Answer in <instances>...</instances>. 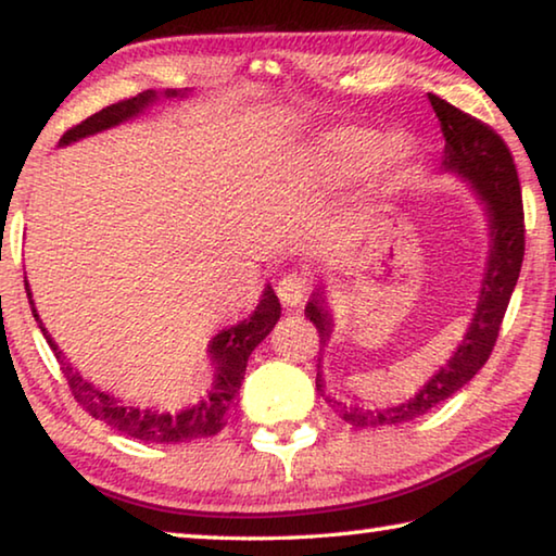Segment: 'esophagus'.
<instances>
[{"label": "esophagus", "mask_w": 556, "mask_h": 556, "mask_svg": "<svg viewBox=\"0 0 556 556\" xmlns=\"http://www.w3.org/2000/svg\"><path fill=\"white\" fill-rule=\"evenodd\" d=\"M278 298L280 303L286 307H300L303 305V300L307 298V280L303 276H298V273H290L283 280L278 283Z\"/></svg>", "instance_id": "1"}]
</instances>
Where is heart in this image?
Instances as JSON below:
<instances>
[{"mask_svg":"<svg viewBox=\"0 0 556 556\" xmlns=\"http://www.w3.org/2000/svg\"><path fill=\"white\" fill-rule=\"evenodd\" d=\"M381 150V138L367 130H332L330 135L320 138L311 152V169L330 181H348L354 177H362L369 169L371 160L377 157ZM406 142L391 140L389 152L404 154Z\"/></svg>","mask_w":556,"mask_h":556,"instance_id":"heart-1","label":"heart"}]
</instances>
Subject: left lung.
<instances>
[{
	"mask_svg": "<svg viewBox=\"0 0 556 556\" xmlns=\"http://www.w3.org/2000/svg\"><path fill=\"white\" fill-rule=\"evenodd\" d=\"M429 100L445 138L441 172H448V175H456L463 181H468L485 208L490 239L485 276L483 283H480L476 313H472V320L456 352H453V357L408 402L387 408L342 404L340 399L327 394L320 362L327 342L332 338L334 320L330 305H327L325 288L320 286L315 290L311 303L305 305V317H311V323L320 332V359H317L315 379L317 394L325 396V402L344 421L357 426V429H367V426H375L377 429V426L414 421V418L424 416L433 406H439L445 399L456 394L458 389L466 387L478 375L495 348L500 325H503L509 295H513L517 278H520L525 258L522 192L507 144L493 127L458 111L456 105L445 103L443 98L429 93Z\"/></svg>",
	"mask_w": 556,
	"mask_h": 556,
	"instance_id": "obj_1",
	"label": "left lung"
}]
</instances>
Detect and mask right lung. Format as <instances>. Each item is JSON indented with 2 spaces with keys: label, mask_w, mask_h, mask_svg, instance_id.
<instances>
[{
  "label": "right lung",
  "mask_w": 556,
  "mask_h": 556,
  "mask_svg": "<svg viewBox=\"0 0 556 556\" xmlns=\"http://www.w3.org/2000/svg\"><path fill=\"white\" fill-rule=\"evenodd\" d=\"M189 90H177L167 88L165 93H157V90H144V93L121 100V103H113L103 108V111L86 117L84 123L71 127L68 132H63L59 140V148L71 142H78L88 138V135L111 130V127L121 125L125 121H132L140 113L148 111L152 103H157L160 98H185ZM26 286V298H29L31 313L39 323L43 338H47L49 348L56 354L61 364L63 377L68 379V387L76 396L78 404H84L90 416L100 418V421L113 426L130 439H138L144 443H189L194 439H206V435L218 433L229 421V416L236 406V396H239L241 381L245 375V364H249L251 352L258 348V344L268 338V332L276 327L280 317V303L278 295L273 293V288L266 286L263 295L258 300L256 311L249 317H243L239 325L226 327L216 334V338L208 342V362L214 367V381L212 389L204 399H199L194 406L181 408V412H157V408H138L132 404H123V399L108 394L96 384H90L88 379L80 377V371L71 367V362L63 357L59 344L53 342L47 327H43L39 313H36L29 283Z\"/></svg>",
  "instance_id": "add662e5"
}]
</instances>
